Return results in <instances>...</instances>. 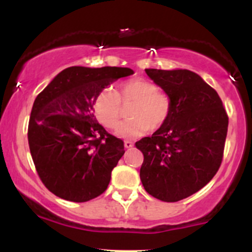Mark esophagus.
Listing matches in <instances>:
<instances>
[{
  "mask_svg": "<svg viewBox=\"0 0 252 252\" xmlns=\"http://www.w3.org/2000/svg\"><path fill=\"white\" fill-rule=\"evenodd\" d=\"M132 146H134V144H132V142H130V141H124V147H126V149L132 148Z\"/></svg>",
  "mask_w": 252,
  "mask_h": 252,
  "instance_id": "esophagus-1",
  "label": "esophagus"
}]
</instances>
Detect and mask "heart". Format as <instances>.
<instances>
[{
	"instance_id": "heart-1",
	"label": "heart",
	"mask_w": 252,
	"mask_h": 252,
	"mask_svg": "<svg viewBox=\"0 0 252 252\" xmlns=\"http://www.w3.org/2000/svg\"><path fill=\"white\" fill-rule=\"evenodd\" d=\"M132 103L130 120L122 123L117 135L136 138L150 130H158L166 124L172 112V98L158 90V85L144 78H132L117 86L116 92L104 89L94 102L97 120L109 129H115L122 116V105Z\"/></svg>"
}]
</instances>
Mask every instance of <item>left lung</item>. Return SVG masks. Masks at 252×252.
I'll list each match as a JSON object with an SVG mask.
<instances>
[{
  "instance_id": "1",
  "label": "left lung",
  "mask_w": 252,
  "mask_h": 252,
  "mask_svg": "<svg viewBox=\"0 0 252 252\" xmlns=\"http://www.w3.org/2000/svg\"><path fill=\"white\" fill-rule=\"evenodd\" d=\"M146 73L172 98L163 126L135 143L143 154L140 178L158 200L175 202L206 186L222 161L228 117L217 91L189 70Z\"/></svg>"
}]
</instances>
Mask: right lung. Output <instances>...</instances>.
Here are the masks:
<instances>
[{
	"label": "right lung",
	"instance_id": "add662e5",
	"mask_svg": "<svg viewBox=\"0 0 252 252\" xmlns=\"http://www.w3.org/2000/svg\"><path fill=\"white\" fill-rule=\"evenodd\" d=\"M132 73L128 67L72 66L37 94L28 143L37 175L53 194L84 202L108 189L124 142L97 122L94 102L112 82Z\"/></svg>",
	"mask_w": 252,
	"mask_h": 252
}]
</instances>
